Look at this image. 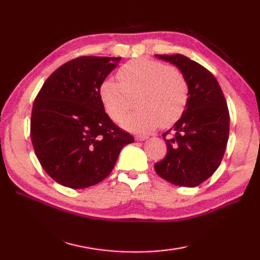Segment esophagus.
Masks as SVG:
<instances>
[{"label":"esophagus","instance_id":"1","mask_svg":"<svg viewBox=\"0 0 260 260\" xmlns=\"http://www.w3.org/2000/svg\"><path fill=\"white\" fill-rule=\"evenodd\" d=\"M146 139H147V136H145V135H136L135 136L136 141H145Z\"/></svg>","mask_w":260,"mask_h":260}]
</instances>
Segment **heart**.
I'll use <instances>...</instances> for the list:
<instances>
[{"instance_id": "b5f03b06", "label": "heart", "mask_w": 260, "mask_h": 260, "mask_svg": "<svg viewBox=\"0 0 260 260\" xmlns=\"http://www.w3.org/2000/svg\"><path fill=\"white\" fill-rule=\"evenodd\" d=\"M118 81L106 79L99 97L109 117L120 121L137 97L139 107L121 121L125 129L150 133L159 125L178 121L189 102V85L183 74L157 60L139 58L127 61L117 73Z\"/></svg>"}]
</instances>
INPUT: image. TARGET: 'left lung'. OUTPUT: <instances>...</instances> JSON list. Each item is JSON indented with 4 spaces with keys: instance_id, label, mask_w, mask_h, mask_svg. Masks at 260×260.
Instances as JSON below:
<instances>
[{
    "instance_id": "left-lung-1",
    "label": "left lung",
    "mask_w": 260,
    "mask_h": 260,
    "mask_svg": "<svg viewBox=\"0 0 260 260\" xmlns=\"http://www.w3.org/2000/svg\"><path fill=\"white\" fill-rule=\"evenodd\" d=\"M173 63L189 85V102L181 118L163 134L168 153L154 164L156 173L170 183L198 186L219 168L229 137L227 102L214 76L182 54H155Z\"/></svg>"
}]
</instances>
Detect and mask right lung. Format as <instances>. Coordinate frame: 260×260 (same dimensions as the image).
Wrapping results in <instances>:
<instances>
[{"mask_svg":"<svg viewBox=\"0 0 260 260\" xmlns=\"http://www.w3.org/2000/svg\"><path fill=\"white\" fill-rule=\"evenodd\" d=\"M120 58L82 56L45 81L33 103L31 141L43 170L63 186L84 189L107 178L134 142L105 113L99 87Z\"/></svg>","mask_w":260,"mask_h":260,"instance_id":"1","label":"right lung"}]
</instances>
